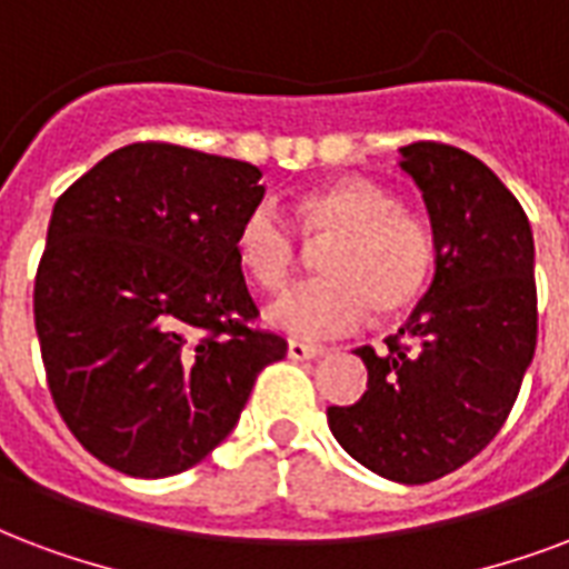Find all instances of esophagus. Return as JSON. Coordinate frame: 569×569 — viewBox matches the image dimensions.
<instances>
[{"mask_svg": "<svg viewBox=\"0 0 569 569\" xmlns=\"http://www.w3.org/2000/svg\"><path fill=\"white\" fill-rule=\"evenodd\" d=\"M318 353H323L320 345H309V341H297V339L288 341L290 360H311V357H318Z\"/></svg>", "mask_w": 569, "mask_h": 569, "instance_id": "34e87169", "label": "esophagus"}]
</instances>
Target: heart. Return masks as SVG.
<instances>
[{"label": "heart", "instance_id": "b5f03b06", "mask_svg": "<svg viewBox=\"0 0 569 569\" xmlns=\"http://www.w3.org/2000/svg\"><path fill=\"white\" fill-rule=\"evenodd\" d=\"M297 233L315 249L323 246V279L281 293L267 318L302 339L353 330L369 309L381 320L399 318L422 300L438 267L435 224L366 177H332L302 191L293 224L272 203H254L239 219L233 254L258 288L281 290L293 279L302 260Z\"/></svg>", "mask_w": 569, "mask_h": 569}]
</instances>
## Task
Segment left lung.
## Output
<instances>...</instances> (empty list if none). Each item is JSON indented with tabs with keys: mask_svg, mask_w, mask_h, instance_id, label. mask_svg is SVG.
Segmentation results:
<instances>
[{
	"mask_svg": "<svg viewBox=\"0 0 569 569\" xmlns=\"http://www.w3.org/2000/svg\"><path fill=\"white\" fill-rule=\"evenodd\" d=\"M399 152L438 233L435 281L381 353L357 348L369 387L327 420L357 462L417 486L471 462L510 417L537 348V281L528 216L480 158L435 140Z\"/></svg>",
	"mask_w": 569,
	"mask_h": 569,
	"instance_id": "1",
	"label": "left lung"
}]
</instances>
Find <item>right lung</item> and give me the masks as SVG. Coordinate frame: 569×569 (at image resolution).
<instances>
[{"mask_svg":"<svg viewBox=\"0 0 569 569\" xmlns=\"http://www.w3.org/2000/svg\"><path fill=\"white\" fill-rule=\"evenodd\" d=\"M260 170L131 143L62 191L36 272V330L59 417L98 462L170 477L212 452L258 375L288 353L258 330L233 254Z\"/></svg>","mask_w":569,"mask_h":569,"instance_id":"add662e5","label":"right lung"}]
</instances>
